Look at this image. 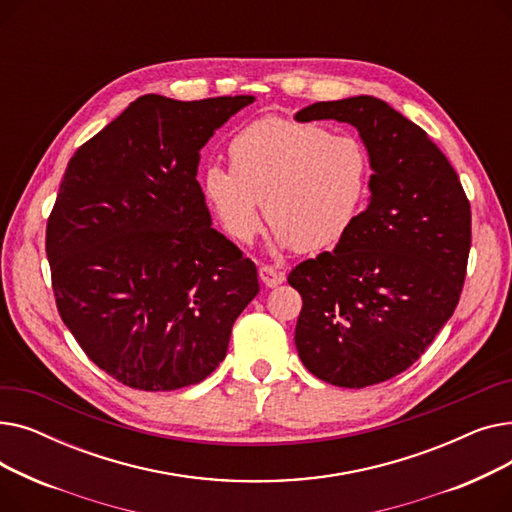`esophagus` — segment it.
Segmentation results:
<instances>
[{"mask_svg":"<svg viewBox=\"0 0 512 512\" xmlns=\"http://www.w3.org/2000/svg\"><path fill=\"white\" fill-rule=\"evenodd\" d=\"M259 278L265 286H270V288H274V286H278L286 280V276L282 272H278L276 267H272V265H261L259 267Z\"/></svg>","mask_w":512,"mask_h":512,"instance_id":"1","label":"esophagus"}]
</instances>
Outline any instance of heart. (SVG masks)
<instances>
[{"mask_svg": "<svg viewBox=\"0 0 512 512\" xmlns=\"http://www.w3.org/2000/svg\"><path fill=\"white\" fill-rule=\"evenodd\" d=\"M230 170L209 166L203 195L224 230L249 242L265 218L280 247L321 251L351 230L371 186V155L351 134L267 116L238 130Z\"/></svg>", "mask_w": 512, "mask_h": 512, "instance_id": "obj_1", "label": "heart"}]
</instances>
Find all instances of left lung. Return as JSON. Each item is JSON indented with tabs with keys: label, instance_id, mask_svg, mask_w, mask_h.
Segmentation results:
<instances>
[{
	"label": "left lung",
	"instance_id": "1",
	"mask_svg": "<svg viewBox=\"0 0 512 512\" xmlns=\"http://www.w3.org/2000/svg\"><path fill=\"white\" fill-rule=\"evenodd\" d=\"M301 122L353 124L371 155V199L334 251L299 263L303 365L328 384L365 388L409 369L461 299L471 205L459 174L415 122L369 95L319 101Z\"/></svg>",
	"mask_w": 512,
	"mask_h": 512
}]
</instances>
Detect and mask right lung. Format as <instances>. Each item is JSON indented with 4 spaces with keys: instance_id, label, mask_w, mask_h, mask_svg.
<instances>
[{
    "instance_id": "obj_1",
    "label": "right lung",
    "mask_w": 512,
    "mask_h": 512,
    "mask_svg": "<svg viewBox=\"0 0 512 512\" xmlns=\"http://www.w3.org/2000/svg\"><path fill=\"white\" fill-rule=\"evenodd\" d=\"M251 95H143L70 157L45 232L53 297L85 355L120 384L203 382L259 292L257 267L211 228L199 151Z\"/></svg>"
}]
</instances>
